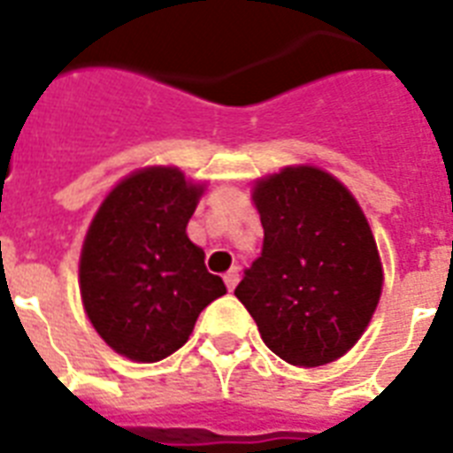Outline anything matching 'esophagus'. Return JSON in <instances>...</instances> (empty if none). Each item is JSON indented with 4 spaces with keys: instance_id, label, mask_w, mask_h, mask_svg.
<instances>
[{
    "instance_id": "obj_1",
    "label": "esophagus",
    "mask_w": 453,
    "mask_h": 453,
    "mask_svg": "<svg viewBox=\"0 0 453 453\" xmlns=\"http://www.w3.org/2000/svg\"><path fill=\"white\" fill-rule=\"evenodd\" d=\"M223 280H226V287L230 291L234 289V287H237V282H240V268H230L226 273V277H223Z\"/></svg>"
}]
</instances>
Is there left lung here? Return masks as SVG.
<instances>
[{
  "instance_id": "left-lung-1",
  "label": "left lung",
  "mask_w": 453,
  "mask_h": 453,
  "mask_svg": "<svg viewBox=\"0 0 453 453\" xmlns=\"http://www.w3.org/2000/svg\"><path fill=\"white\" fill-rule=\"evenodd\" d=\"M263 251L234 296L263 343L294 366L336 362L372 322L383 263L362 206L336 176L291 164L256 178Z\"/></svg>"
}]
</instances>
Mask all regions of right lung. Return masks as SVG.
Masks as SVG:
<instances>
[{"instance_id":"1","label":"right lung","mask_w":453,"mask_h":453,"mask_svg":"<svg viewBox=\"0 0 453 453\" xmlns=\"http://www.w3.org/2000/svg\"><path fill=\"white\" fill-rule=\"evenodd\" d=\"M204 190L178 166H143L105 195L88 223L81 305L96 334L131 362L169 357L188 343L199 312L227 291L185 230Z\"/></svg>"}]
</instances>
